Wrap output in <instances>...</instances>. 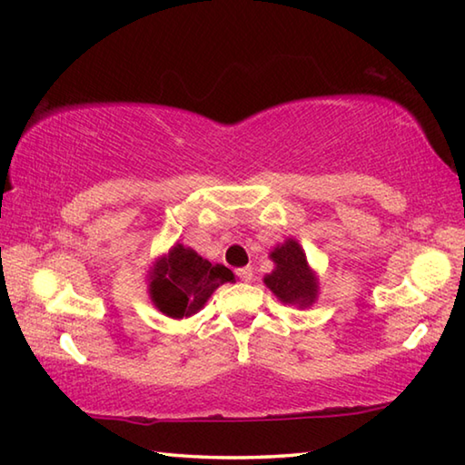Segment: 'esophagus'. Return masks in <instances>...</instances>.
I'll use <instances>...</instances> for the list:
<instances>
[{
  "instance_id": "34e87169",
  "label": "esophagus",
  "mask_w": 465,
  "mask_h": 465,
  "mask_svg": "<svg viewBox=\"0 0 465 465\" xmlns=\"http://www.w3.org/2000/svg\"><path fill=\"white\" fill-rule=\"evenodd\" d=\"M236 275H239L244 283L252 282V269H251V267H242V269H239V271H236Z\"/></svg>"
}]
</instances>
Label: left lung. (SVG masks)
<instances>
[{
    "label": "left lung",
    "mask_w": 465,
    "mask_h": 465,
    "mask_svg": "<svg viewBox=\"0 0 465 465\" xmlns=\"http://www.w3.org/2000/svg\"><path fill=\"white\" fill-rule=\"evenodd\" d=\"M271 259L275 269L265 275V285L277 295L279 302L297 305V308H310L318 297V277L308 265L302 244L295 239H287L271 251Z\"/></svg>",
    "instance_id": "obj_1"
}]
</instances>
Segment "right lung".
Returning a JSON list of instances; mask_svg holds the SVG:
<instances>
[{
	"label": "right lung",
	"instance_id": "add662e5",
	"mask_svg": "<svg viewBox=\"0 0 465 465\" xmlns=\"http://www.w3.org/2000/svg\"><path fill=\"white\" fill-rule=\"evenodd\" d=\"M229 282H234L231 269L178 242L150 269V297L162 313L182 320L203 310L216 287Z\"/></svg>",
	"mask_w": 465,
	"mask_h": 465
}]
</instances>
